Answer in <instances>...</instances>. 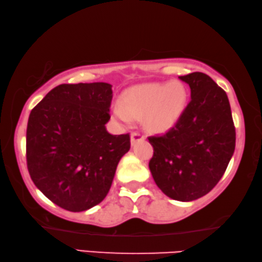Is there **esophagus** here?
Listing matches in <instances>:
<instances>
[{"label":"esophagus","mask_w":262,"mask_h":262,"mask_svg":"<svg viewBox=\"0 0 262 262\" xmlns=\"http://www.w3.org/2000/svg\"><path fill=\"white\" fill-rule=\"evenodd\" d=\"M145 138V136L141 134L140 131H135L131 134V143L135 144L136 141H139V140H143Z\"/></svg>","instance_id":"obj_1"}]
</instances>
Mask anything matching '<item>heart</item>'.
I'll return each instance as SVG.
<instances>
[{
    "instance_id": "b5f03b06",
    "label": "heart",
    "mask_w": 262,
    "mask_h": 262,
    "mask_svg": "<svg viewBox=\"0 0 262 262\" xmlns=\"http://www.w3.org/2000/svg\"><path fill=\"white\" fill-rule=\"evenodd\" d=\"M187 91L182 83H147L131 88L124 95V104L116 102L114 116L124 124L134 117H144V124L153 131H165L178 122L187 104Z\"/></svg>"
}]
</instances>
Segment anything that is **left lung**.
<instances>
[{"label":"left lung","mask_w":262,"mask_h":262,"mask_svg":"<svg viewBox=\"0 0 262 262\" xmlns=\"http://www.w3.org/2000/svg\"><path fill=\"white\" fill-rule=\"evenodd\" d=\"M189 84L190 102L166 134L148 137L149 170L170 199L189 202L220 182L233 156L235 127L226 93L201 72L180 76Z\"/></svg>","instance_id":"obj_1"}]
</instances>
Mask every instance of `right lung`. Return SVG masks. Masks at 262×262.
I'll list each match as a JSON object with an SVG mask.
<instances>
[{
	"label": "right lung",
	"instance_id": "right-lung-1",
	"mask_svg": "<svg viewBox=\"0 0 262 262\" xmlns=\"http://www.w3.org/2000/svg\"><path fill=\"white\" fill-rule=\"evenodd\" d=\"M111 84H59L31 110L27 165L33 183L54 204L84 211L101 203L130 135H110Z\"/></svg>",
	"mask_w": 262,
	"mask_h": 262
}]
</instances>
